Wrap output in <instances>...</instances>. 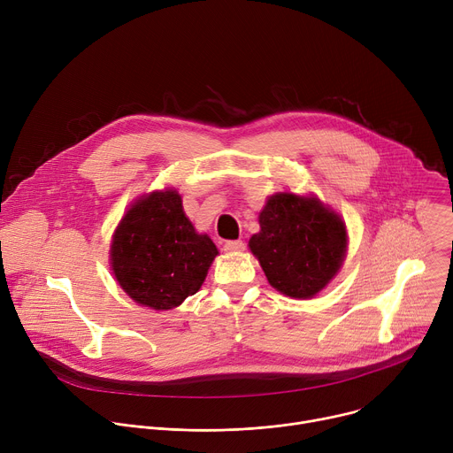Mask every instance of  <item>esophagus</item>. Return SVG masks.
<instances>
[{"instance_id":"34e87169","label":"esophagus","mask_w":453,"mask_h":453,"mask_svg":"<svg viewBox=\"0 0 453 453\" xmlns=\"http://www.w3.org/2000/svg\"><path fill=\"white\" fill-rule=\"evenodd\" d=\"M245 249V243L242 240H229L224 243V250L226 252H240Z\"/></svg>"}]
</instances>
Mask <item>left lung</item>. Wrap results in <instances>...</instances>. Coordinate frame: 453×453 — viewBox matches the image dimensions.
Returning a JSON list of instances; mask_svg holds the SVG:
<instances>
[{
  "label": "left lung",
  "mask_w": 453,
  "mask_h": 453,
  "mask_svg": "<svg viewBox=\"0 0 453 453\" xmlns=\"http://www.w3.org/2000/svg\"><path fill=\"white\" fill-rule=\"evenodd\" d=\"M249 247L276 290L310 299L339 273L348 233L342 219L319 199L285 191L269 197L260 233L250 236Z\"/></svg>",
  "instance_id": "obj_1"
}]
</instances>
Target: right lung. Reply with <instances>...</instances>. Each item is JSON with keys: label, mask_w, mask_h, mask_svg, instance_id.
I'll return each mask as SVG.
<instances>
[{"label": "right lung", "mask_w": 453, "mask_h": 453, "mask_svg": "<svg viewBox=\"0 0 453 453\" xmlns=\"http://www.w3.org/2000/svg\"><path fill=\"white\" fill-rule=\"evenodd\" d=\"M219 254L184 215L175 189L138 199L118 224L111 243V269L138 304L154 310L179 306L196 294Z\"/></svg>", "instance_id": "add662e5"}]
</instances>
